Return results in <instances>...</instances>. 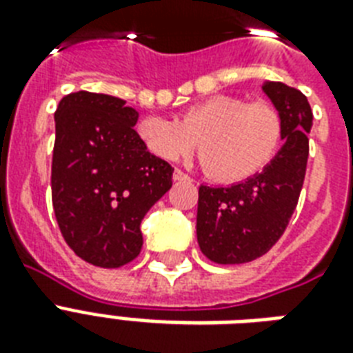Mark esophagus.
<instances>
[{"label": "esophagus", "instance_id": "esophagus-1", "mask_svg": "<svg viewBox=\"0 0 353 353\" xmlns=\"http://www.w3.org/2000/svg\"><path fill=\"white\" fill-rule=\"evenodd\" d=\"M172 177H174V181H187V179H190V177L181 170H174V176Z\"/></svg>", "mask_w": 353, "mask_h": 353}]
</instances>
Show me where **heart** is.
<instances>
[{
  "instance_id": "b5f03b06",
  "label": "heart",
  "mask_w": 353,
  "mask_h": 353,
  "mask_svg": "<svg viewBox=\"0 0 353 353\" xmlns=\"http://www.w3.org/2000/svg\"><path fill=\"white\" fill-rule=\"evenodd\" d=\"M144 146L165 161H179L198 148L201 165L221 183L249 179L273 159L282 139V119L273 104L218 95L198 102L179 121L152 115L139 122Z\"/></svg>"
}]
</instances>
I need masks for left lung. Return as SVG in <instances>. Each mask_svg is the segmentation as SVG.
<instances>
[{
	"mask_svg": "<svg viewBox=\"0 0 353 353\" xmlns=\"http://www.w3.org/2000/svg\"><path fill=\"white\" fill-rule=\"evenodd\" d=\"M263 93L282 119V148L269 165L231 187H199V249L216 263L256 260L284 234L295 212L306 176L313 115L301 91L282 82H265Z\"/></svg>",
	"mask_w": 353,
	"mask_h": 353,
	"instance_id": "left-lung-1",
	"label": "left lung"
}]
</instances>
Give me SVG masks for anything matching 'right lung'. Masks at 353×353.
Masks as SVG:
<instances>
[{
    "instance_id": "right-lung-1",
    "label": "right lung",
    "mask_w": 353,
    "mask_h": 353,
    "mask_svg": "<svg viewBox=\"0 0 353 353\" xmlns=\"http://www.w3.org/2000/svg\"><path fill=\"white\" fill-rule=\"evenodd\" d=\"M139 113L122 99L69 93L54 113L52 209L63 240L97 268L139 256L141 221L172 187V168L133 130Z\"/></svg>"
}]
</instances>
